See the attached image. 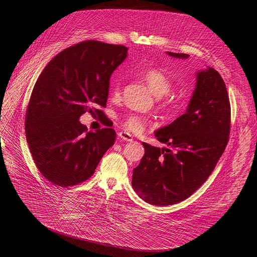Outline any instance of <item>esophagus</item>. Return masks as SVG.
I'll return each mask as SVG.
<instances>
[{"instance_id": "34e87169", "label": "esophagus", "mask_w": 257, "mask_h": 257, "mask_svg": "<svg viewBox=\"0 0 257 257\" xmlns=\"http://www.w3.org/2000/svg\"><path fill=\"white\" fill-rule=\"evenodd\" d=\"M118 137H119L121 140H123V141H128V142H132V141H133V137H132L131 134L125 133V132H120V133L118 134Z\"/></svg>"}]
</instances>
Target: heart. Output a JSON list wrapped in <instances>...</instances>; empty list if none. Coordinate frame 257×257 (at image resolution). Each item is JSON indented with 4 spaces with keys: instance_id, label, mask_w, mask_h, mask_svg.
Masks as SVG:
<instances>
[{
    "instance_id": "obj_1",
    "label": "heart",
    "mask_w": 257,
    "mask_h": 257,
    "mask_svg": "<svg viewBox=\"0 0 257 257\" xmlns=\"http://www.w3.org/2000/svg\"><path fill=\"white\" fill-rule=\"evenodd\" d=\"M137 74L142 77L146 83L149 84L150 89L156 96H163L167 97L166 104H174V98L172 96L168 95V92L172 89V80L169 76L161 69L150 68L145 69L143 71H137ZM121 92V85L120 82H116L113 88V96H119ZM121 124L123 127L131 133L139 134L143 132L145 128V119L139 115L131 114L123 119H121Z\"/></svg>"
}]
</instances>
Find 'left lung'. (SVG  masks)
<instances>
[{"label": "left lung", "mask_w": 257, "mask_h": 257, "mask_svg": "<svg viewBox=\"0 0 257 257\" xmlns=\"http://www.w3.org/2000/svg\"><path fill=\"white\" fill-rule=\"evenodd\" d=\"M177 58L188 54L167 52ZM231 108L226 84L212 69L199 71L187 111L156 131L168 148L143 143L145 154L134 168L132 185L152 205L166 206L189 198L213 172L230 135Z\"/></svg>", "instance_id": "obj_1"}]
</instances>
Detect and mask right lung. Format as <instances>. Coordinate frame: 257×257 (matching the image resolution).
<instances>
[{"label":"right lung","instance_id":"add662e5","mask_svg":"<svg viewBox=\"0 0 257 257\" xmlns=\"http://www.w3.org/2000/svg\"><path fill=\"white\" fill-rule=\"evenodd\" d=\"M127 48L84 41L65 49L36 80L26 113V138L33 161L48 181L60 187L91 178L104 153L114 145L111 127L88 131L85 112L105 116L109 78L126 58Z\"/></svg>","mask_w":257,"mask_h":257}]
</instances>
